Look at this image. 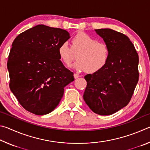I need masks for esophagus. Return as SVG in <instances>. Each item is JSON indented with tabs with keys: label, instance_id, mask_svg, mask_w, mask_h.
Here are the masks:
<instances>
[{
	"label": "esophagus",
	"instance_id": "esophagus-1",
	"mask_svg": "<svg viewBox=\"0 0 150 150\" xmlns=\"http://www.w3.org/2000/svg\"><path fill=\"white\" fill-rule=\"evenodd\" d=\"M74 77H75V79H77L78 77H79V75H78L77 73H74Z\"/></svg>",
	"mask_w": 150,
	"mask_h": 150
}]
</instances>
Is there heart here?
Returning <instances> with one entry per match:
<instances>
[{"mask_svg":"<svg viewBox=\"0 0 150 150\" xmlns=\"http://www.w3.org/2000/svg\"><path fill=\"white\" fill-rule=\"evenodd\" d=\"M74 52L77 54V62L74 68L78 71H86L94 73L100 71L107 63L110 50L108 45L94 38L85 32H79L72 39L71 47L67 42L61 44L58 49L60 59L69 65L75 60Z\"/></svg>","mask_w":150,"mask_h":150,"instance_id":"1","label":"heart"}]
</instances>
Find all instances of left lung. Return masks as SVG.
Returning a JSON list of instances; mask_svg holds the SVG:
<instances>
[{"label": "left lung", "instance_id": "left-lung-1", "mask_svg": "<svg viewBox=\"0 0 150 150\" xmlns=\"http://www.w3.org/2000/svg\"><path fill=\"white\" fill-rule=\"evenodd\" d=\"M95 31L108 45L110 55L103 69L85 75L83 99L95 113L110 115L131 100L139 79V57L126 35L109 28Z\"/></svg>", "mask_w": 150, "mask_h": 150}]
</instances>
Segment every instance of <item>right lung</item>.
Returning <instances> with one entry per match:
<instances>
[{
  "label": "right lung",
  "instance_id": "right-lung-1",
  "mask_svg": "<svg viewBox=\"0 0 150 150\" xmlns=\"http://www.w3.org/2000/svg\"><path fill=\"white\" fill-rule=\"evenodd\" d=\"M65 30L37 25L15 38L7 62L10 88L21 106L36 115L51 112L59 103L73 73L63 65L59 45L69 39Z\"/></svg>",
  "mask_w": 150,
  "mask_h": 150
}]
</instances>
